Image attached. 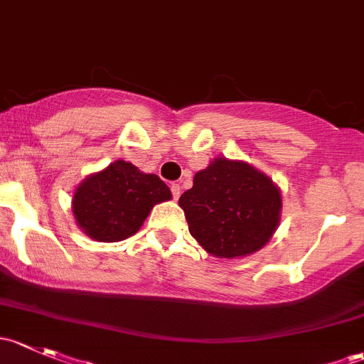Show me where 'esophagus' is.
<instances>
[{
    "instance_id": "34e87169",
    "label": "esophagus",
    "mask_w": 364,
    "mask_h": 364,
    "mask_svg": "<svg viewBox=\"0 0 364 364\" xmlns=\"http://www.w3.org/2000/svg\"><path fill=\"white\" fill-rule=\"evenodd\" d=\"M171 190H172V197H174V200H178L179 196H181V186H179L178 183H172Z\"/></svg>"
}]
</instances>
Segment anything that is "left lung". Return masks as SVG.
<instances>
[{
	"mask_svg": "<svg viewBox=\"0 0 364 364\" xmlns=\"http://www.w3.org/2000/svg\"><path fill=\"white\" fill-rule=\"evenodd\" d=\"M190 234L218 259H240L266 247L282 218V190L248 161L216 156L179 197Z\"/></svg>",
	"mask_w": 364,
	"mask_h": 364,
	"instance_id": "obj_1",
	"label": "left lung"
}]
</instances>
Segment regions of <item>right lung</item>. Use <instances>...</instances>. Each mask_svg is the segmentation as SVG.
<instances>
[{"label": "right lung", "instance_id": "right-lung-1", "mask_svg": "<svg viewBox=\"0 0 364 364\" xmlns=\"http://www.w3.org/2000/svg\"><path fill=\"white\" fill-rule=\"evenodd\" d=\"M171 199V190L159 176L116 160L77 185L72 213L79 229L91 240L116 243L134 236L151 209Z\"/></svg>", "mask_w": 364, "mask_h": 364}]
</instances>
